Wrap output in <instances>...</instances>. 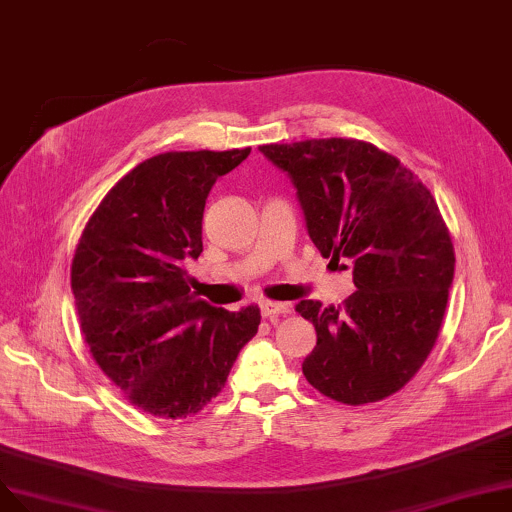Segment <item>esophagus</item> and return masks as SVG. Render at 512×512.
<instances>
[{
    "mask_svg": "<svg viewBox=\"0 0 512 512\" xmlns=\"http://www.w3.org/2000/svg\"><path fill=\"white\" fill-rule=\"evenodd\" d=\"M261 316L263 318H272L280 314H289L291 306L289 304H278V301H261Z\"/></svg>",
    "mask_w": 512,
    "mask_h": 512,
    "instance_id": "34e87169",
    "label": "esophagus"
}]
</instances>
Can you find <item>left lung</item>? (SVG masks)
I'll use <instances>...</instances> for the list:
<instances>
[{"label": "left lung", "mask_w": 512, "mask_h": 512, "mask_svg": "<svg viewBox=\"0 0 512 512\" xmlns=\"http://www.w3.org/2000/svg\"><path fill=\"white\" fill-rule=\"evenodd\" d=\"M289 173L320 255L352 259L356 291L339 306H295L316 329L306 380L344 405L384 401L426 363L443 325L456 253L418 175L361 139L261 145Z\"/></svg>", "instance_id": "left-lung-1"}]
</instances>
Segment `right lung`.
I'll return each instance as SVG.
<instances>
[{
  "label": "right lung",
  "mask_w": 512,
  "mask_h": 512,
  "mask_svg": "<svg viewBox=\"0 0 512 512\" xmlns=\"http://www.w3.org/2000/svg\"><path fill=\"white\" fill-rule=\"evenodd\" d=\"M251 147L166 151L124 175L84 227L71 291L94 363L130 405L164 420L196 415L221 392L259 308L227 312L187 287L202 253V213L215 181Z\"/></svg>",
  "instance_id": "1"
}]
</instances>
